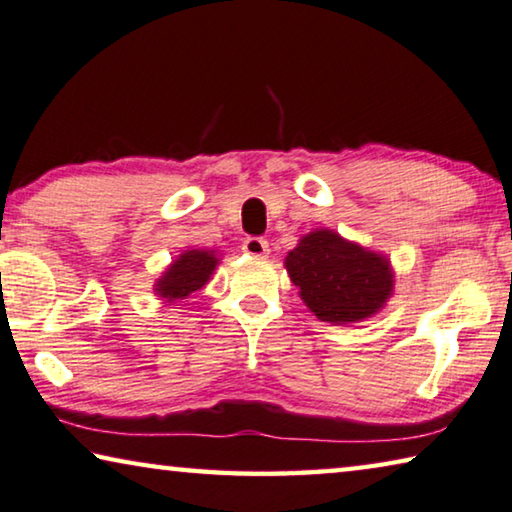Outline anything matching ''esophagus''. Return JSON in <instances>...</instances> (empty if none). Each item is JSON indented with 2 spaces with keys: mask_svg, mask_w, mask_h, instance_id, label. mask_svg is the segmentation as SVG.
Segmentation results:
<instances>
[{
  "mask_svg": "<svg viewBox=\"0 0 512 512\" xmlns=\"http://www.w3.org/2000/svg\"><path fill=\"white\" fill-rule=\"evenodd\" d=\"M242 249H245V254H249V256L263 258V256L270 254V242L263 240V238L251 236V238H247L245 242H242Z\"/></svg>",
  "mask_w": 512,
  "mask_h": 512,
  "instance_id": "obj_1",
  "label": "esophagus"
}]
</instances>
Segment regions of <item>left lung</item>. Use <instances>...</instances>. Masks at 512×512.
Wrapping results in <instances>:
<instances>
[{"label":"left lung","mask_w":512,"mask_h":512,"mask_svg":"<svg viewBox=\"0 0 512 512\" xmlns=\"http://www.w3.org/2000/svg\"><path fill=\"white\" fill-rule=\"evenodd\" d=\"M286 270L311 313L331 324L376 315L395 288L388 258L329 229H315L301 238L286 256Z\"/></svg>","instance_id":"obj_1"}]
</instances>
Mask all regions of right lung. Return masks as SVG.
I'll list each match as a JSON object with an SVG mask.
<instances>
[{
  "label": "right lung",
  "mask_w": 512,
  "mask_h": 512,
  "mask_svg": "<svg viewBox=\"0 0 512 512\" xmlns=\"http://www.w3.org/2000/svg\"><path fill=\"white\" fill-rule=\"evenodd\" d=\"M220 258L215 251L206 249H188L163 272L161 279L156 281V295L165 301L186 299L192 292L201 290L215 272V265Z\"/></svg>",
  "instance_id": "add662e5"
}]
</instances>
